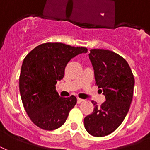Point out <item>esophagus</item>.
<instances>
[{
  "label": "esophagus",
  "instance_id": "34e87169",
  "mask_svg": "<svg viewBox=\"0 0 150 150\" xmlns=\"http://www.w3.org/2000/svg\"><path fill=\"white\" fill-rule=\"evenodd\" d=\"M84 100H82V99H80V98H78L77 99V103H81L82 102H83Z\"/></svg>",
  "mask_w": 150,
  "mask_h": 150
}]
</instances>
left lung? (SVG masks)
<instances>
[{
    "mask_svg": "<svg viewBox=\"0 0 150 150\" xmlns=\"http://www.w3.org/2000/svg\"><path fill=\"white\" fill-rule=\"evenodd\" d=\"M96 86L103 89L106 101L84 118L86 130L103 137L116 130L125 118L132 100L135 79L128 62L119 54L103 49H92L89 54Z\"/></svg>",
    "mask_w": 150,
    "mask_h": 150,
    "instance_id": "left-lung-1",
    "label": "left lung"
}]
</instances>
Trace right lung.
<instances>
[{
    "label": "right lung",
    "instance_id": "obj_1",
    "mask_svg": "<svg viewBox=\"0 0 150 150\" xmlns=\"http://www.w3.org/2000/svg\"><path fill=\"white\" fill-rule=\"evenodd\" d=\"M87 51L86 47L46 43L37 46L25 57L19 91L27 114L39 128L52 131L65 122L77 99L73 95L61 97L55 85L64 76V69L71 59Z\"/></svg>",
    "mask_w": 150,
    "mask_h": 150
}]
</instances>
